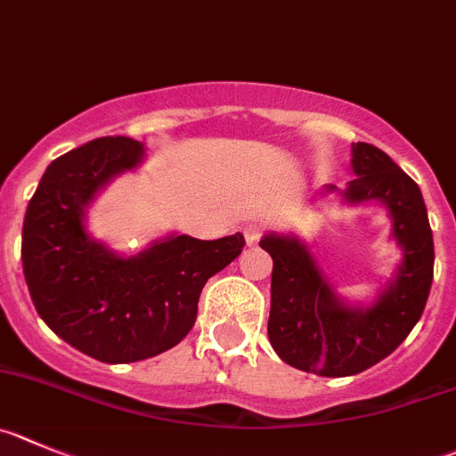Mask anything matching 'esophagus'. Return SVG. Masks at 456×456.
I'll return each mask as SVG.
<instances>
[{"mask_svg": "<svg viewBox=\"0 0 456 456\" xmlns=\"http://www.w3.org/2000/svg\"><path fill=\"white\" fill-rule=\"evenodd\" d=\"M263 233H265V227H263V224H248V227H245V240H248V245H256L263 238Z\"/></svg>", "mask_w": 456, "mask_h": 456, "instance_id": "1", "label": "esophagus"}]
</instances>
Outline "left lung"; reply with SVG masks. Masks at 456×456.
<instances>
[{
	"instance_id": "1",
	"label": "left lung",
	"mask_w": 456,
	"mask_h": 456,
	"mask_svg": "<svg viewBox=\"0 0 456 456\" xmlns=\"http://www.w3.org/2000/svg\"><path fill=\"white\" fill-rule=\"evenodd\" d=\"M351 164L357 177L348 182L344 198L385 202L394 238L405 249L394 283L371 308L344 305L297 238L261 240L274 261L267 322L272 348L290 367L326 378L367 371L401 346L423 314L434 276L432 229L419 184L371 143L357 142Z\"/></svg>"
}]
</instances>
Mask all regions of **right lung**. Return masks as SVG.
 <instances>
[{"mask_svg":"<svg viewBox=\"0 0 456 456\" xmlns=\"http://www.w3.org/2000/svg\"><path fill=\"white\" fill-rule=\"evenodd\" d=\"M130 137H101L49 164L27 208L24 279L45 324L108 364L148 360L189 335L204 283L245 248L242 233L170 236L121 258L87 236L85 207L114 175L142 161Z\"/></svg>","mask_w":456,"mask_h":456,"instance_id":"right-lung-1","label":"right lung"}]
</instances>
